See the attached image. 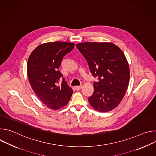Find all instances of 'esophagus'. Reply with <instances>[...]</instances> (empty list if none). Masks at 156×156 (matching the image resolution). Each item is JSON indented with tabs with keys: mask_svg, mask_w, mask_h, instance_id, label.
Wrapping results in <instances>:
<instances>
[{
	"mask_svg": "<svg viewBox=\"0 0 156 156\" xmlns=\"http://www.w3.org/2000/svg\"><path fill=\"white\" fill-rule=\"evenodd\" d=\"M81 87H82V86H81V85H80V86H75V88L77 90H81Z\"/></svg>",
	"mask_w": 156,
	"mask_h": 156,
	"instance_id": "34e87169",
	"label": "esophagus"
}]
</instances>
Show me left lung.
<instances>
[{
    "instance_id": "obj_1",
    "label": "left lung",
    "mask_w": 156,
    "mask_h": 156,
    "mask_svg": "<svg viewBox=\"0 0 156 156\" xmlns=\"http://www.w3.org/2000/svg\"><path fill=\"white\" fill-rule=\"evenodd\" d=\"M76 48L86 60L98 81L88 98L93 108L101 112L115 108L123 98L129 80V69L122 51L113 43L86 42Z\"/></svg>"
}]
</instances>
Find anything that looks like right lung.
I'll list each match as a JSON object with an SVG mask.
<instances>
[{"label": "right lung", "instance_id": "obj_1", "mask_svg": "<svg viewBox=\"0 0 156 156\" xmlns=\"http://www.w3.org/2000/svg\"><path fill=\"white\" fill-rule=\"evenodd\" d=\"M74 46V43L66 42L42 44L28 58L27 71L30 84L36 96L51 109L57 110L67 104L73 94V90L58 69L63 57Z\"/></svg>", "mask_w": 156, "mask_h": 156}]
</instances>
